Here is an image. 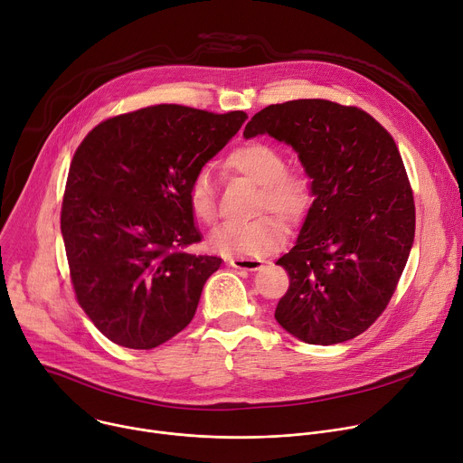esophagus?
<instances>
[{
	"label": "esophagus",
	"mask_w": 463,
	"mask_h": 463,
	"mask_svg": "<svg viewBox=\"0 0 463 463\" xmlns=\"http://www.w3.org/2000/svg\"><path fill=\"white\" fill-rule=\"evenodd\" d=\"M229 266L236 269H245V271H257L262 266V260L259 259H250V257H231L227 259Z\"/></svg>",
	"instance_id": "1"
}]
</instances>
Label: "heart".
Listing matches in <instances>:
<instances>
[{"label": "heart", "mask_w": 463, "mask_h": 463, "mask_svg": "<svg viewBox=\"0 0 463 463\" xmlns=\"http://www.w3.org/2000/svg\"><path fill=\"white\" fill-rule=\"evenodd\" d=\"M225 167L260 186L259 213L271 210L286 223H298L308 208L310 186L298 174L284 170L286 160L280 149L268 142H245L232 149ZM188 204L195 220L203 223L216 218V190L206 172L197 174L188 186ZM284 240V227L273 216L253 222H231L210 231L206 245L227 257H259L277 249Z\"/></svg>", "instance_id": "1"}]
</instances>
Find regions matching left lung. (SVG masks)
<instances>
[{
  "label": "left lung",
  "instance_id": "1",
  "mask_svg": "<svg viewBox=\"0 0 463 463\" xmlns=\"http://www.w3.org/2000/svg\"><path fill=\"white\" fill-rule=\"evenodd\" d=\"M298 153L314 197L298 241L277 260L289 288L277 323L305 344L356 338L388 307L415 234V204L392 135L356 107L326 99L269 105L243 137Z\"/></svg>",
  "mask_w": 463,
  "mask_h": 463
}]
</instances>
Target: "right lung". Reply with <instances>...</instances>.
Masks as SVG:
<instances>
[{
    "label": "right lung",
    "instance_id": "add662e5",
    "mask_svg": "<svg viewBox=\"0 0 463 463\" xmlns=\"http://www.w3.org/2000/svg\"><path fill=\"white\" fill-rule=\"evenodd\" d=\"M247 119L155 105L101 121L77 147L61 231L80 308L107 338L155 349L194 317L222 259L201 241L188 186Z\"/></svg>",
    "mask_w": 463,
    "mask_h": 463
}]
</instances>
